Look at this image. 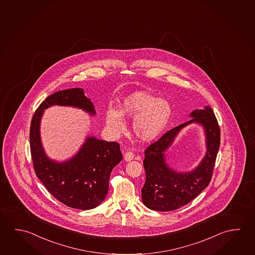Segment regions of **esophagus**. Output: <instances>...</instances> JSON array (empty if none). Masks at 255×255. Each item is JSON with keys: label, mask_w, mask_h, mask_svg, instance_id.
Wrapping results in <instances>:
<instances>
[{"label": "esophagus", "mask_w": 255, "mask_h": 255, "mask_svg": "<svg viewBox=\"0 0 255 255\" xmlns=\"http://www.w3.org/2000/svg\"><path fill=\"white\" fill-rule=\"evenodd\" d=\"M134 158V154L132 152L127 151L125 153V160L130 161Z\"/></svg>", "instance_id": "34e87169"}]
</instances>
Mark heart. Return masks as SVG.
I'll use <instances>...</instances> for the list:
<instances>
[{
    "label": "heart",
    "instance_id": "1",
    "mask_svg": "<svg viewBox=\"0 0 255 255\" xmlns=\"http://www.w3.org/2000/svg\"><path fill=\"white\" fill-rule=\"evenodd\" d=\"M172 108L165 99H157L147 91L138 90L127 95L118 107V111L108 109L106 122L116 133L125 129L121 118H134L132 129L135 136L142 141L157 138L168 125Z\"/></svg>",
    "mask_w": 255,
    "mask_h": 255
}]
</instances>
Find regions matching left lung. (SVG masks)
<instances>
[{
	"instance_id": "1",
	"label": "left lung",
	"mask_w": 255,
	"mask_h": 255,
	"mask_svg": "<svg viewBox=\"0 0 255 255\" xmlns=\"http://www.w3.org/2000/svg\"><path fill=\"white\" fill-rule=\"evenodd\" d=\"M192 120L170 129L145 149L143 165L146 182L141 190L143 203L157 211L177 210L196 198L210 183L220 145V128L210 107L194 110ZM199 122L205 127L207 152L205 158L192 172L178 173L165 163L163 153L183 127Z\"/></svg>"
}]
</instances>
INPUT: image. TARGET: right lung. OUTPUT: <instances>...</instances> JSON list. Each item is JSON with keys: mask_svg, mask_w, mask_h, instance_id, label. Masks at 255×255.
Returning <instances> with one entry per match:
<instances>
[{"mask_svg": "<svg viewBox=\"0 0 255 255\" xmlns=\"http://www.w3.org/2000/svg\"><path fill=\"white\" fill-rule=\"evenodd\" d=\"M70 106L95 115L94 105L82 89H69L50 95L32 117L29 140L33 166L46 190L64 205L91 210L107 196L109 176L123 158L120 145L89 137L72 159L57 163L49 159L42 147L39 125L43 111L51 106Z\"/></svg>", "mask_w": 255, "mask_h": 255, "instance_id": "right-lung-1", "label": "right lung"}]
</instances>
